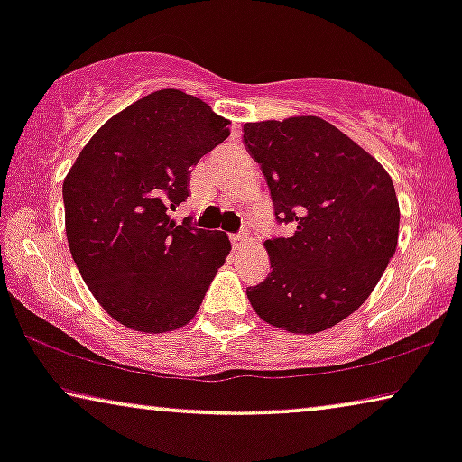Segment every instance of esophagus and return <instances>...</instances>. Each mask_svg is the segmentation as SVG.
Masks as SVG:
<instances>
[{
  "instance_id": "34e87169",
  "label": "esophagus",
  "mask_w": 462,
  "mask_h": 462,
  "mask_svg": "<svg viewBox=\"0 0 462 462\" xmlns=\"http://www.w3.org/2000/svg\"><path fill=\"white\" fill-rule=\"evenodd\" d=\"M231 244H233V248H236V250H244L245 245L250 244V236H248V233H239V236H231Z\"/></svg>"
}]
</instances>
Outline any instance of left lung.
Masks as SVG:
<instances>
[{
  "instance_id": "1",
  "label": "left lung",
  "mask_w": 462,
  "mask_h": 462,
  "mask_svg": "<svg viewBox=\"0 0 462 462\" xmlns=\"http://www.w3.org/2000/svg\"><path fill=\"white\" fill-rule=\"evenodd\" d=\"M244 144L292 236L267 239V280L245 290L258 318L318 334L349 318L395 254L400 201L387 170L315 116L244 124Z\"/></svg>"
}]
</instances>
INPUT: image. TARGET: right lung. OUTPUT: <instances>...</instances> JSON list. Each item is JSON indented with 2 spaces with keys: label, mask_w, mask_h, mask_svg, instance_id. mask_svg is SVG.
<instances>
[{
  "label": "right lung",
  "mask_w": 462,
  "mask_h": 462,
  "mask_svg": "<svg viewBox=\"0 0 462 462\" xmlns=\"http://www.w3.org/2000/svg\"><path fill=\"white\" fill-rule=\"evenodd\" d=\"M229 124L193 94L151 92L100 125L65 176L73 261L98 305L130 330L187 326L229 256L226 233L176 225L168 214Z\"/></svg>",
  "instance_id": "obj_1"
}]
</instances>
